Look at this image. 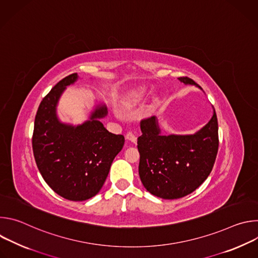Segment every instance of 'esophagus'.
I'll return each instance as SVG.
<instances>
[{
  "mask_svg": "<svg viewBox=\"0 0 258 258\" xmlns=\"http://www.w3.org/2000/svg\"><path fill=\"white\" fill-rule=\"evenodd\" d=\"M126 139L133 143H137V136L133 132H127Z\"/></svg>",
  "mask_w": 258,
  "mask_h": 258,
  "instance_id": "obj_1",
  "label": "esophagus"
}]
</instances>
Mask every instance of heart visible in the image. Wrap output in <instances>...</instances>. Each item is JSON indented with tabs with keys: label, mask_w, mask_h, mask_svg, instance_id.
<instances>
[{
	"label": "heart",
	"mask_w": 258,
	"mask_h": 258,
	"mask_svg": "<svg viewBox=\"0 0 258 258\" xmlns=\"http://www.w3.org/2000/svg\"><path fill=\"white\" fill-rule=\"evenodd\" d=\"M135 97H136V98H141V97H143V91H138V92L136 93Z\"/></svg>",
	"instance_id": "heart-1"
}]
</instances>
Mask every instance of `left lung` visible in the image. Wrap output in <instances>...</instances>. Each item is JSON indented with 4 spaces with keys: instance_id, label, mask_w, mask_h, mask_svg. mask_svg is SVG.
<instances>
[{
    "instance_id": "left-lung-1",
    "label": "left lung",
    "mask_w": 258,
    "mask_h": 258,
    "mask_svg": "<svg viewBox=\"0 0 258 258\" xmlns=\"http://www.w3.org/2000/svg\"><path fill=\"white\" fill-rule=\"evenodd\" d=\"M178 80L201 89L187 77ZM141 131L139 174L144 187L152 195L162 199L187 196L211 172L218 150L215 110L209 122L194 135L163 136L155 116L142 119Z\"/></svg>"
}]
</instances>
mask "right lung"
I'll list each match as a JSON object with an SVG mask.
<instances>
[{
	"label": "right lung",
	"mask_w": 258,
	"mask_h": 258,
	"mask_svg": "<svg viewBox=\"0 0 258 258\" xmlns=\"http://www.w3.org/2000/svg\"><path fill=\"white\" fill-rule=\"evenodd\" d=\"M78 79V73L64 78L43 99L32 135L33 156L43 178L55 193L71 201L99 193L124 144L122 135L109 133L99 120L107 115L105 105H98L90 119L77 126L58 119L59 98Z\"/></svg>",
	"instance_id": "1"
}]
</instances>
